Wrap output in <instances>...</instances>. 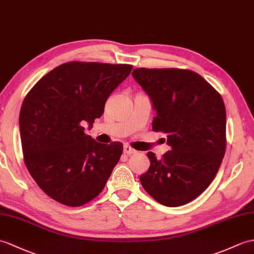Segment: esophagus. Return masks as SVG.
<instances>
[{
    "label": "esophagus",
    "mask_w": 254,
    "mask_h": 254,
    "mask_svg": "<svg viewBox=\"0 0 254 254\" xmlns=\"http://www.w3.org/2000/svg\"><path fill=\"white\" fill-rule=\"evenodd\" d=\"M123 152H125V154H127V155H132V154H135V152H136V150L133 149L131 146L125 145V147H123Z\"/></svg>",
    "instance_id": "obj_1"
}]
</instances>
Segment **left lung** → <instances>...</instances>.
<instances>
[{
  "mask_svg": "<svg viewBox=\"0 0 254 254\" xmlns=\"http://www.w3.org/2000/svg\"><path fill=\"white\" fill-rule=\"evenodd\" d=\"M132 74L157 113L152 129L166 133L171 146L161 159L151 151L147 154L150 167L139 181L159 203L186 204L209 187L225 155L222 96L191 70L137 68Z\"/></svg>",
  "mask_w": 254,
  "mask_h": 254,
  "instance_id": "obj_1",
  "label": "left lung"
}]
</instances>
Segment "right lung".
<instances>
[{
    "label": "right lung",
    "instance_id": "right-lung-1",
    "mask_svg": "<svg viewBox=\"0 0 254 254\" xmlns=\"http://www.w3.org/2000/svg\"><path fill=\"white\" fill-rule=\"evenodd\" d=\"M131 64L70 62L41 78L23 99L19 129L23 160L47 196L69 207L104 190L123 151L84 133L104 114L106 100L131 73Z\"/></svg>",
    "mask_w": 254,
    "mask_h": 254
}]
</instances>
